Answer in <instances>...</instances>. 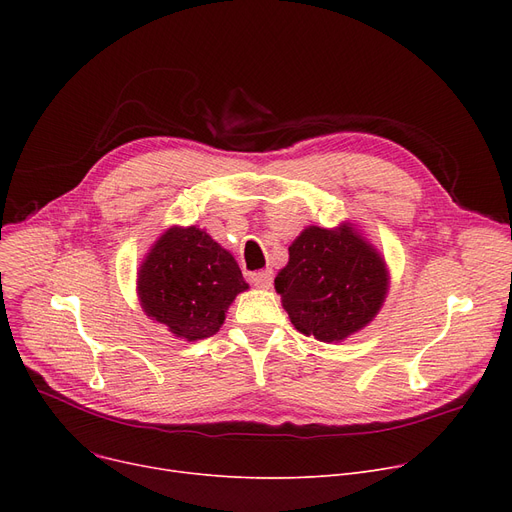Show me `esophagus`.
Wrapping results in <instances>:
<instances>
[{
	"mask_svg": "<svg viewBox=\"0 0 512 512\" xmlns=\"http://www.w3.org/2000/svg\"><path fill=\"white\" fill-rule=\"evenodd\" d=\"M245 276L257 286V288H270L272 286V270H261V272H245Z\"/></svg>",
	"mask_w": 512,
	"mask_h": 512,
	"instance_id": "esophagus-1",
	"label": "esophagus"
}]
</instances>
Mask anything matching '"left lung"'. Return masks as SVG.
Listing matches in <instances>:
<instances>
[{
	"instance_id": "obj_1",
	"label": "left lung",
	"mask_w": 512,
	"mask_h": 512,
	"mask_svg": "<svg viewBox=\"0 0 512 512\" xmlns=\"http://www.w3.org/2000/svg\"><path fill=\"white\" fill-rule=\"evenodd\" d=\"M274 284L294 328L319 342H340L378 315L388 270L351 224L309 226L288 247Z\"/></svg>"
}]
</instances>
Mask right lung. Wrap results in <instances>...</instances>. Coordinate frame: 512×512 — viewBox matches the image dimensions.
<instances>
[{"mask_svg": "<svg viewBox=\"0 0 512 512\" xmlns=\"http://www.w3.org/2000/svg\"><path fill=\"white\" fill-rule=\"evenodd\" d=\"M247 288L234 257L197 226L161 234L137 278L143 311L188 342L218 332L236 294Z\"/></svg>", "mask_w": 512, "mask_h": 512, "instance_id": "add662e5", "label": "right lung"}]
</instances>
